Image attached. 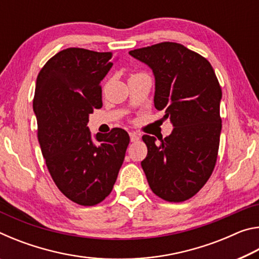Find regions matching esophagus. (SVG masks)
Masks as SVG:
<instances>
[{
	"instance_id": "esophagus-1",
	"label": "esophagus",
	"mask_w": 259,
	"mask_h": 259,
	"mask_svg": "<svg viewBox=\"0 0 259 259\" xmlns=\"http://www.w3.org/2000/svg\"><path fill=\"white\" fill-rule=\"evenodd\" d=\"M129 136H130V140L131 142H137V140H139V135L136 134V133H129Z\"/></svg>"
}]
</instances>
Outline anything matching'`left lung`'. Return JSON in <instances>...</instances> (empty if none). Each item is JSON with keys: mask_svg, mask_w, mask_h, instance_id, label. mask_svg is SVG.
I'll use <instances>...</instances> for the list:
<instances>
[{"mask_svg": "<svg viewBox=\"0 0 259 259\" xmlns=\"http://www.w3.org/2000/svg\"><path fill=\"white\" fill-rule=\"evenodd\" d=\"M152 69L154 106L164 111L172 133L164 139L144 135L142 161L151 190L169 202L195 195L211 176L218 154L222 89L209 61L182 45L163 42L129 51Z\"/></svg>", "mask_w": 259, "mask_h": 259, "instance_id": "8db88e82", "label": "left lung"}]
</instances>
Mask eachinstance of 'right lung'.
<instances>
[{"label": "right lung", "mask_w": 259, "mask_h": 259, "mask_svg": "<svg viewBox=\"0 0 259 259\" xmlns=\"http://www.w3.org/2000/svg\"><path fill=\"white\" fill-rule=\"evenodd\" d=\"M115 59L112 52L68 48L36 78L33 109L42 154L57 187L81 205L97 204L112 192L129 145L123 129L93 136L88 126L94 108L102 107L100 82Z\"/></svg>", "instance_id": "add662e5"}]
</instances>
